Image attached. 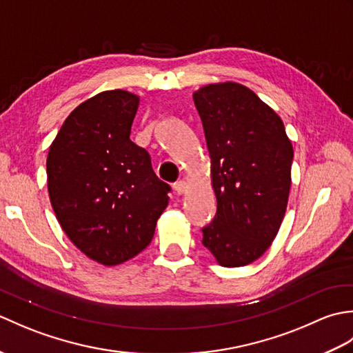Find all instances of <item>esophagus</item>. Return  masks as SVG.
<instances>
[{"label": "esophagus", "mask_w": 353, "mask_h": 353, "mask_svg": "<svg viewBox=\"0 0 353 353\" xmlns=\"http://www.w3.org/2000/svg\"><path fill=\"white\" fill-rule=\"evenodd\" d=\"M172 188H174V191L177 194H183V192H186V188H188V185H186L185 181H177L174 185H172Z\"/></svg>", "instance_id": "1"}]
</instances>
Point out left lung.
<instances>
[{"mask_svg":"<svg viewBox=\"0 0 353 353\" xmlns=\"http://www.w3.org/2000/svg\"><path fill=\"white\" fill-rule=\"evenodd\" d=\"M203 124L216 214L203 245L223 267H243L272 245L287 211L292 145L281 117L235 81L192 95Z\"/></svg>","mask_w":353,"mask_h":353,"instance_id":"left-lung-1","label":"left lung"}]
</instances>
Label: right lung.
Masks as SVG:
<instances>
[{
	"mask_svg": "<svg viewBox=\"0 0 353 353\" xmlns=\"http://www.w3.org/2000/svg\"><path fill=\"white\" fill-rule=\"evenodd\" d=\"M139 97L123 89L74 109L50 145L47 183L63 232L89 259L119 265L152 241L168 205L147 150L130 139Z\"/></svg>",
	"mask_w": 353,
	"mask_h": 353,
	"instance_id": "add662e5",
	"label": "right lung"
}]
</instances>
